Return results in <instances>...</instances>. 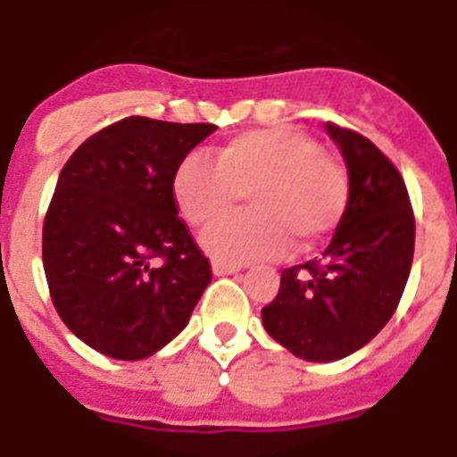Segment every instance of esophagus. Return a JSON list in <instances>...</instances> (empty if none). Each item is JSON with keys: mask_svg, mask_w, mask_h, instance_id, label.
<instances>
[{"mask_svg": "<svg viewBox=\"0 0 457 457\" xmlns=\"http://www.w3.org/2000/svg\"><path fill=\"white\" fill-rule=\"evenodd\" d=\"M242 268L239 265H229V263H220V261H213V275H235V272H239Z\"/></svg>", "mask_w": 457, "mask_h": 457, "instance_id": "34e87169", "label": "esophagus"}]
</instances>
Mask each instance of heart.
<instances>
[{"mask_svg":"<svg viewBox=\"0 0 457 457\" xmlns=\"http://www.w3.org/2000/svg\"><path fill=\"white\" fill-rule=\"evenodd\" d=\"M250 196L252 211L218 223L204 246L220 263L308 251L339 228L348 208L346 170L312 137L292 128L249 130L228 139L218 161L189 154L172 178V196L192 228H208Z\"/></svg>","mask_w":457,"mask_h":457,"instance_id":"1","label":"heart"}]
</instances>
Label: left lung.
Returning a JSON list of instances; mask_svg holds the SVG:
<instances>
[{"label": "left lung", "instance_id": "1", "mask_svg": "<svg viewBox=\"0 0 457 457\" xmlns=\"http://www.w3.org/2000/svg\"><path fill=\"white\" fill-rule=\"evenodd\" d=\"M348 168V208L322 258L282 270L261 311L272 339L312 362L346 358L396 312L411 275L415 215L401 172L361 132L327 123Z\"/></svg>", "mask_w": 457, "mask_h": 457}]
</instances>
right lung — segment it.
Masks as SVG:
<instances>
[{
  "label": "right lung",
  "instance_id": "right-lung-1",
  "mask_svg": "<svg viewBox=\"0 0 457 457\" xmlns=\"http://www.w3.org/2000/svg\"><path fill=\"white\" fill-rule=\"evenodd\" d=\"M213 130L130 116L85 139L63 165L42 263L61 320L99 353H156L185 329L213 278L172 196L178 165Z\"/></svg>",
  "mask_w": 457,
  "mask_h": 457
}]
</instances>
